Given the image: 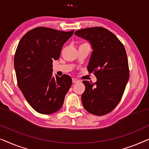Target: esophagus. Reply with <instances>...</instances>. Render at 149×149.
<instances>
[{
  "label": "esophagus",
  "mask_w": 149,
  "mask_h": 149,
  "mask_svg": "<svg viewBox=\"0 0 149 149\" xmlns=\"http://www.w3.org/2000/svg\"><path fill=\"white\" fill-rule=\"evenodd\" d=\"M72 81H73V83L75 84V83L79 82V80H78V79H76V78H72Z\"/></svg>",
  "instance_id": "34e87169"
}]
</instances>
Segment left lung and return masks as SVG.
Returning <instances> with one entry per match:
<instances>
[{
    "label": "left lung",
    "instance_id": "left-lung-1",
    "mask_svg": "<svg viewBox=\"0 0 149 149\" xmlns=\"http://www.w3.org/2000/svg\"><path fill=\"white\" fill-rule=\"evenodd\" d=\"M75 34L91 44L93 52L87 68L97 79L95 84L83 81L82 104L92 114L106 115L118 104L129 79L125 48L113 33L101 27L82 29Z\"/></svg>",
    "mask_w": 149,
    "mask_h": 149
}]
</instances>
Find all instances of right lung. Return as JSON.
Listing matches in <instances>:
<instances>
[{
  "label": "right lung",
  "mask_w": 149,
  "mask_h": 149,
  "mask_svg": "<svg viewBox=\"0 0 149 149\" xmlns=\"http://www.w3.org/2000/svg\"><path fill=\"white\" fill-rule=\"evenodd\" d=\"M38 27L21 39L14 57L18 86L30 106L42 114L59 110L72 84L70 75H53V62L74 33Z\"/></svg>",
  "instance_id": "right-lung-1"
}]
</instances>
